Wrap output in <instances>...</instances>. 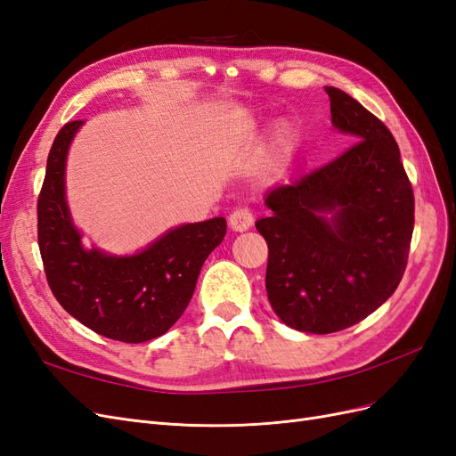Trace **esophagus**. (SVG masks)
Here are the masks:
<instances>
[{
    "instance_id": "esophagus-1",
    "label": "esophagus",
    "mask_w": 456,
    "mask_h": 456,
    "mask_svg": "<svg viewBox=\"0 0 456 456\" xmlns=\"http://www.w3.org/2000/svg\"><path fill=\"white\" fill-rule=\"evenodd\" d=\"M253 223H255L253 213H251L249 209H247V207H238V209H233L232 215L228 216L230 228L236 230V232L249 230V228L253 226Z\"/></svg>"
}]
</instances>
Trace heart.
<instances>
[{"mask_svg":"<svg viewBox=\"0 0 456 456\" xmlns=\"http://www.w3.org/2000/svg\"><path fill=\"white\" fill-rule=\"evenodd\" d=\"M287 134H289V133H287V127H281V129L278 131V139L283 142V141L287 139Z\"/></svg>","mask_w":456,"mask_h":456,"instance_id":"1","label":"heart"}]
</instances>
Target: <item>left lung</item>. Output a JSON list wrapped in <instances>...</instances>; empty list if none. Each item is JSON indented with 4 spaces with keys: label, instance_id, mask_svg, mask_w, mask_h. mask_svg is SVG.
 <instances>
[{
    "label": "left lung",
    "instance_id": "obj_1",
    "mask_svg": "<svg viewBox=\"0 0 456 456\" xmlns=\"http://www.w3.org/2000/svg\"><path fill=\"white\" fill-rule=\"evenodd\" d=\"M325 91L333 126L355 142L293 184L272 188V215L255 224L268 243L273 312L315 335L360 323L392 297L415 226V196L390 129L350 94Z\"/></svg>",
    "mask_w": 456,
    "mask_h": 456
}]
</instances>
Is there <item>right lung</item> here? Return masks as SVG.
Listing matches in <instances>:
<instances>
[{
	"label": "right lung",
	"mask_w": 456,
	"mask_h": 456,
	"mask_svg": "<svg viewBox=\"0 0 456 456\" xmlns=\"http://www.w3.org/2000/svg\"><path fill=\"white\" fill-rule=\"evenodd\" d=\"M84 121L54 136L37 198V243L59 305L106 338L139 344L176 323L194 295L205 258L224 240L226 220L178 226L133 256L86 251L64 200L66 151Z\"/></svg>",
	"instance_id": "obj_1"
}]
</instances>
